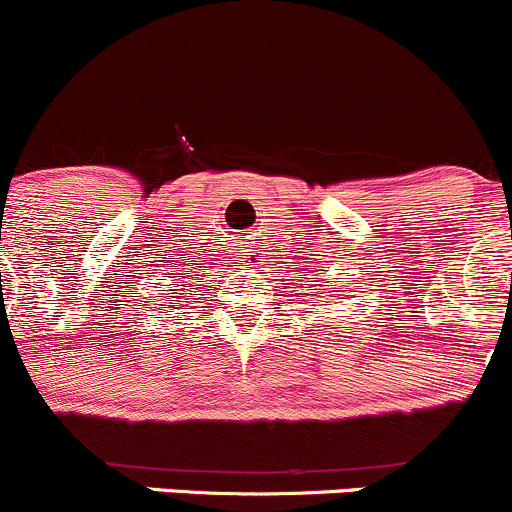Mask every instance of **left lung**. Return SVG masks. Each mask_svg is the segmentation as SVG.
<instances>
[{
    "instance_id": "8db88e82",
    "label": "left lung",
    "mask_w": 512,
    "mask_h": 512,
    "mask_svg": "<svg viewBox=\"0 0 512 512\" xmlns=\"http://www.w3.org/2000/svg\"><path fill=\"white\" fill-rule=\"evenodd\" d=\"M308 291H311V293H308V296H316V288H308Z\"/></svg>"
}]
</instances>
